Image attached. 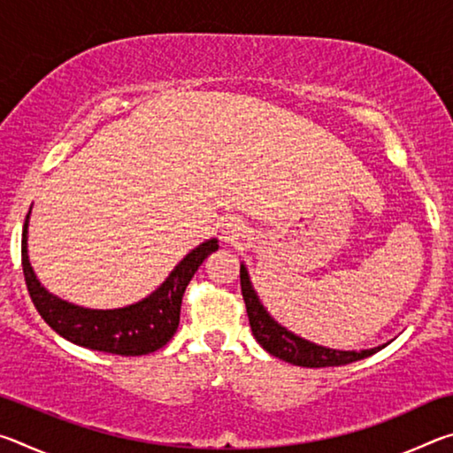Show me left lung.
<instances>
[{"label":"left lung","mask_w":453,"mask_h":453,"mask_svg":"<svg viewBox=\"0 0 453 453\" xmlns=\"http://www.w3.org/2000/svg\"><path fill=\"white\" fill-rule=\"evenodd\" d=\"M240 281H242V294L245 302V310H248L251 334L257 340L259 346H262L267 354L283 359V362L300 365V367H334V365H346L351 362H357V359H364L367 356L375 354L383 346L372 348V349H362V351H342V349H332L318 346V343L303 340V337L291 334L289 329L280 326L267 310L264 303L259 302L254 286L250 281V273L242 264L240 267Z\"/></svg>","instance_id":"left-lung-1"}]
</instances>
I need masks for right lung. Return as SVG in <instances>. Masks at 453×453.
Listing matches in <instances>:
<instances>
[{
	"label": "right lung",
	"mask_w": 453,
	"mask_h": 453,
	"mask_svg": "<svg viewBox=\"0 0 453 453\" xmlns=\"http://www.w3.org/2000/svg\"><path fill=\"white\" fill-rule=\"evenodd\" d=\"M27 221L21 235V265L29 297L45 324L75 346L116 356H145L164 348L180 326L181 297L203 259L213 254L218 240L199 243L167 275L165 281L142 302L118 310H89L50 294L27 257Z\"/></svg>",
	"instance_id": "right-lung-1"
}]
</instances>
